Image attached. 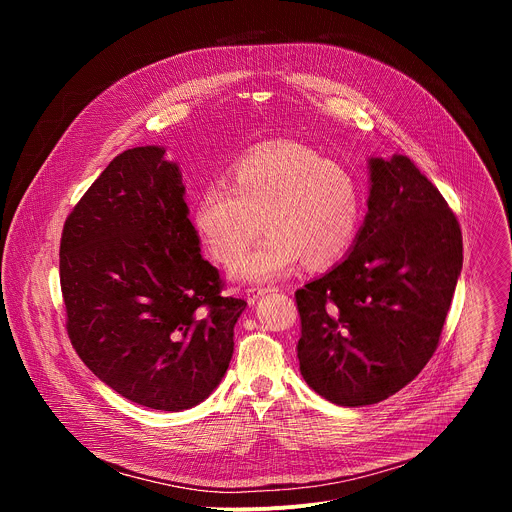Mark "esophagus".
Segmentation results:
<instances>
[{
    "label": "esophagus",
    "mask_w": 512,
    "mask_h": 512,
    "mask_svg": "<svg viewBox=\"0 0 512 512\" xmlns=\"http://www.w3.org/2000/svg\"><path fill=\"white\" fill-rule=\"evenodd\" d=\"M269 291H273L271 287H251V289H247V302L249 304H255L261 296H265V294H269Z\"/></svg>",
    "instance_id": "1"
}]
</instances>
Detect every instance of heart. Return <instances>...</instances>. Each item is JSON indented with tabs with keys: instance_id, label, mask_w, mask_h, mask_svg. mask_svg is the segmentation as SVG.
Here are the masks:
<instances>
[{
	"instance_id": "obj_1",
	"label": "heart",
	"mask_w": 512,
	"mask_h": 512,
	"mask_svg": "<svg viewBox=\"0 0 512 512\" xmlns=\"http://www.w3.org/2000/svg\"><path fill=\"white\" fill-rule=\"evenodd\" d=\"M263 227L267 237L233 269L237 281L265 283L338 261L360 223L352 174L298 143L267 145L233 168L231 186L210 182L198 196L194 223L216 261L239 259Z\"/></svg>"
}]
</instances>
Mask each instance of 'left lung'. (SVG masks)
Wrapping results in <instances>:
<instances>
[{
	"label": "left lung",
	"instance_id": "1",
	"mask_svg": "<svg viewBox=\"0 0 512 512\" xmlns=\"http://www.w3.org/2000/svg\"><path fill=\"white\" fill-rule=\"evenodd\" d=\"M367 206L348 255L296 291L302 377L342 407L379 403L421 373L464 259L454 212L407 156L369 158Z\"/></svg>",
	"mask_w": 512,
	"mask_h": 512
}]
</instances>
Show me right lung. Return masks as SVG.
I'll return each mask as SVG.
<instances>
[{
    "instance_id": "obj_1",
    "label": "right lung",
    "mask_w": 512,
    "mask_h": 512,
    "mask_svg": "<svg viewBox=\"0 0 512 512\" xmlns=\"http://www.w3.org/2000/svg\"><path fill=\"white\" fill-rule=\"evenodd\" d=\"M184 194L166 148L127 150L70 212L60 241L72 346L121 397L160 411L190 409L218 387L247 308L221 296Z\"/></svg>"
}]
</instances>
